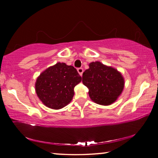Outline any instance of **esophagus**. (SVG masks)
<instances>
[{"label": "esophagus", "instance_id": "obj_1", "mask_svg": "<svg viewBox=\"0 0 158 158\" xmlns=\"http://www.w3.org/2000/svg\"><path fill=\"white\" fill-rule=\"evenodd\" d=\"M77 71H78V73H79L80 75L82 76V74H83V73H84V69L81 68H79L77 69Z\"/></svg>", "mask_w": 158, "mask_h": 158}]
</instances>
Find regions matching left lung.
<instances>
[{
    "instance_id": "1",
    "label": "left lung",
    "mask_w": 158,
    "mask_h": 158,
    "mask_svg": "<svg viewBox=\"0 0 158 158\" xmlns=\"http://www.w3.org/2000/svg\"><path fill=\"white\" fill-rule=\"evenodd\" d=\"M82 82L89 89L90 99L102 105L116 101L124 87L121 74L98 61L89 64V68L83 73Z\"/></svg>"
}]
</instances>
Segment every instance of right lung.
<instances>
[{
	"label": "right lung",
	"instance_id": "obj_1",
	"mask_svg": "<svg viewBox=\"0 0 158 158\" xmlns=\"http://www.w3.org/2000/svg\"><path fill=\"white\" fill-rule=\"evenodd\" d=\"M81 81V77L73 66L58 63L40 75L35 90L47 106L59 109L70 102L74 94V88Z\"/></svg>",
	"mask_w": 158,
	"mask_h": 158
}]
</instances>
